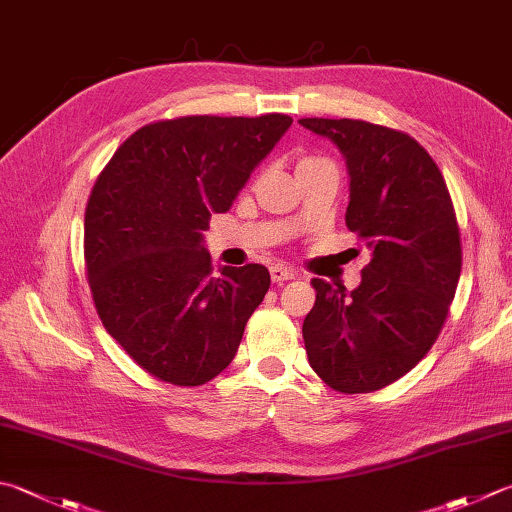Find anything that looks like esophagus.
Here are the masks:
<instances>
[{"label":"esophagus","instance_id":"esophagus-1","mask_svg":"<svg viewBox=\"0 0 512 512\" xmlns=\"http://www.w3.org/2000/svg\"><path fill=\"white\" fill-rule=\"evenodd\" d=\"M269 274H272V281H274L276 285H281V283H285V281H292V278H294L292 269H287V267H278V265L269 269Z\"/></svg>","mask_w":512,"mask_h":512}]
</instances>
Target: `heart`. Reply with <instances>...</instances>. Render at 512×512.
I'll use <instances>...</instances> for the list:
<instances>
[{
  "mask_svg": "<svg viewBox=\"0 0 512 512\" xmlns=\"http://www.w3.org/2000/svg\"><path fill=\"white\" fill-rule=\"evenodd\" d=\"M318 158H307V160H303V162H316Z\"/></svg>",
  "mask_w": 512,
  "mask_h": 512,
  "instance_id": "b5f03b06",
  "label": "heart"
}]
</instances>
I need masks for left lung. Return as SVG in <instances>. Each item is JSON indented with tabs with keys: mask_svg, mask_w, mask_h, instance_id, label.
Wrapping results in <instances>:
<instances>
[{
	"mask_svg": "<svg viewBox=\"0 0 512 512\" xmlns=\"http://www.w3.org/2000/svg\"><path fill=\"white\" fill-rule=\"evenodd\" d=\"M330 138L350 171L345 225L372 249L361 285L314 278L303 341L332 390L363 394L401 379L435 345L461 274V234L437 162L408 133L365 120H298Z\"/></svg>",
	"mask_w": 512,
	"mask_h": 512,
	"instance_id": "obj_1",
	"label": "left lung"
}]
</instances>
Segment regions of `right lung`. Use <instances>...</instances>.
<instances>
[{"label":"right lung","instance_id":"1","mask_svg":"<svg viewBox=\"0 0 512 512\" xmlns=\"http://www.w3.org/2000/svg\"><path fill=\"white\" fill-rule=\"evenodd\" d=\"M292 118H185L144 124L95 180L84 265L95 312L144 372L202 385L223 372L269 289L263 265L214 274L202 247Z\"/></svg>","mask_w":512,"mask_h":512}]
</instances>
